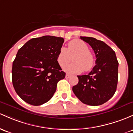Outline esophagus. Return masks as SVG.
<instances>
[{"label":"esophagus","instance_id":"obj_1","mask_svg":"<svg viewBox=\"0 0 133 133\" xmlns=\"http://www.w3.org/2000/svg\"><path fill=\"white\" fill-rule=\"evenodd\" d=\"M71 76V74H65V78H69Z\"/></svg>","mask_w":133,"mask_h":133}]
</instances>
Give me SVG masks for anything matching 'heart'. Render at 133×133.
<instances>
[{
    "label": "heart",
    "instance_id": "1",
    "mask_svg": "<svg viewBox=\"0 0 133 133\" xmlns=\"http://www.w3.org/2000/svg\"><path fill=\"white\" fill-rule=\"evenodd\" d=\"M72 56L74 62L64 68L66 72L78 74L83 70L90 71L94 66V56L89 51L88 45L82 40L74 39L69 42L67 49L62 47L60 49L57 58L60 66L65 67L70 62Z\"/></svg>",
    "mask_w": 133,
    "mask_h": 133
}]
</instances>
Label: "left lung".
I'll list each match as a JSON object with an SVG mask.
<instances>
[{"label":"left lung","mask_w":133,"mask_h":133,"mask_svg":"<svg viewBox=\"0 0 133 133\" xmlns=\"http://www.w3.org/2000/svg\"><path fill=\"white\" fill-rule=\"evenodd\" d=\"M80 38L93 49L96 65L87 75L78 76L79 82L72 87V91L84 104L100 105L111 98L116 92L119 62L114 51L103 42L87 36H80Z\"/></svg>","instance_id":"1"}]
</instances>
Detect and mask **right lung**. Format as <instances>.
<instances>
[{
    "label": "right lung",
    "instance_id": "obj_1",
    "mask_svg": "<svg viewBox=\"0 0 133 133\" xmlns=\"http://www.w3.org/2000/svg\"><path fill=\"white\" fill-rule=\"evenodd\" d=\"M64 42L63 38L43 36L28 41L18 50L12 63V84L26 103L38 106L49 101L65 78L57 59Z\"/></svg>",
    "mask_w": 133,
    "mask_h": 133
}]
</instances>
